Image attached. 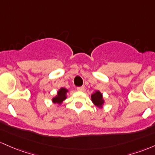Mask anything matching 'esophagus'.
<instances>
[{
  "label": "esophagus",
  "instance_id": "1",
  "mask_svg": "<svg viewBox=\"0 0 155 155\" xmlns=\"http://www.w3.org/2000/svg\"><path fill=\"white\" fill-rule=\"evenodd\" d=\"M77 90L78 91H83V90H84V86H80V87H78L77 88Z\"/></svg>",
  "mask_w": 155,
  "mask_h": 155
}]
</instances>
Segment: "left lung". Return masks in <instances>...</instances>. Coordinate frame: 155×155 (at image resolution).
<instances>
[{
	"mask_svg": "<svg viewBox=\"0 0 155 155\" xmlns=\"http://www.w3.org/2000/svg\"><path fill=\"white\" fill-rule=\"evenodd\" d=\"M91 100L94 103V105L98 106V107H101L102 105V104L104 103L102 94L99 91H96V93L93 94L91 95Z\"/></svg>",
	"mask_w": 155,
	"mask_h": 155,
	"instance_id": "8db88e82",
	"label": "left lung"
}]
</instances>
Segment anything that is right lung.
I'll return each mask as SVG.
<instances>
[{
	"mask_svg": "<svg viewBox=\"0 0 155 155\" xmlns=\"http://www.w3.org/2000/svg\"><path fill=\"white\" fill-rule=\"evenodd\" d=\"M67 90L64 88H61L58 92V95L53 99V102L54 103L60 104L66 99V94H67Z\"/></svg>",
	"mask_w": 155,
	"mask_h": 155,
	"instance_id": "1",
	"label": "right lung"
}]
</instances>
